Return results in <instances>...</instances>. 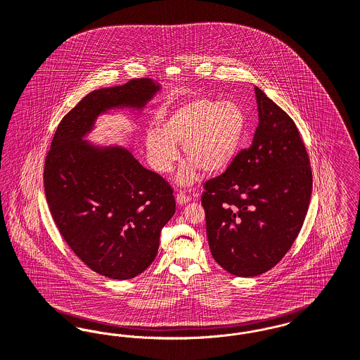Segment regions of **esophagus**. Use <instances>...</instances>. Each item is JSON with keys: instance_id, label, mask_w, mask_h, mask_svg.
<instances>
[{"instance_id": "1", "label": "esophagus", "mask_w": 360, "mask_h": 360, "mask_svg": "<svg viewBox=\"0 0 360 360\" xmlns=\"http://www.w3.org/2000/svg\"><path fill=\"white\" fill-rule=\"evenodd\" d=\"M189 201H191V195H188L186 193L179 191V193L176 194V204H178V205H185V204H188Z\"/></svg>"}]
</instances>
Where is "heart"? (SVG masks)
Wrapping results in <instances>:
<instances>
[{"mask_svg": "<svg viewBox=\"0 0 360 360\" xmlns=\"http://www.w3.org/2000/svg\"><path fill=\"white\" fill-rule=\"evenodd\" d=\"M246 115L233 101L217 102L205 96H191L158 122V131H148L146 149L155 171L169 174L179 159L176 146H182L189 162L178 172L179 185L189 186L198 169L216 174L230 167L242 147Z\"/></svg>", "mask_w": 360, "mask_h": 360, "instance_id": "1", "label": "heart"}]
</instances>
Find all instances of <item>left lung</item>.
<instances>
[{
	"label": "left lung",
	"mask_w": 360,
	"mask_h": 360,
	"mask_svg": "<svg viewBox=\"0 0 360 360\" xmlns=\"http://www.w3.org/2000/svg\"><path fill=\"white\" fill-rule=\"evenodd\" d=\"M258 127L221 175L204 184L207 236L231 275L265 274L291 249L309 210L313 174L291 117L254 86Z\"/></svg>",
	"instance_id": "8db88e82"
}]
</instances>
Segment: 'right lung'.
I'll list each match as a JSON object with an SVG mask.
<instances>
[{"label":"right lung","instance_id":"obj_1","mask_svg":"<svg viewBox=\"0 0 360 360\" xmlns=\"http://www.w3.org/2000/svg\"><path fill=\"white\" fill-rule=\"evenodd\" d=\"M159 89L150 79H134L89 92L60 122L44 160V194L65 242L108 278L127 280L148 268L175 198L169 182L129 149L98 147L83 137L101 114L141 110Z\"/></svg>","mask_w":360,"mask_h":360}]
</instances>
